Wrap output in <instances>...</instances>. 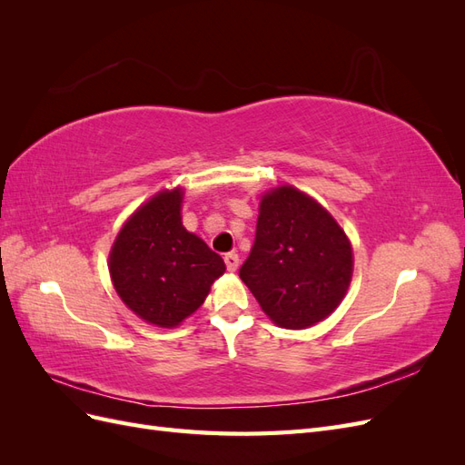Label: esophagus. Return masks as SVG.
Here are the masks:
<instances>
[{"mask_svg":"<svg viewBox=\"0 0 465 465\" xmlns=\"http://www.w3.org/2000/svg\"><path fill=\"white\" fill-rule=\"evenodd\" d=\"M238 263H241V260H238V254H234V252H229V254H224V265H227L229 272H236L238 270Z\"/></svg>","mask_w":465,"mask_h":465,"instance_id":"obj_1","label":"esophagus"}]
</instances>
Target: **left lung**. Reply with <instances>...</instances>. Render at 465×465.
<instances>
[{"instance_id":"8db88e82","label":"left lung","mask_w":465,"mask_h":465,"mask_svg":"<svg viewBox=\"0 0 465 465\" xmlns=\"http://www.w3.org/2000/svg\"><path fill=\"white\" fill-rule=\"evenodd\" d=\"M241 279L277 326L304 330L345 297L353 250L318 202L291 186L265 193Z\"/></svg>"}]
</instances>
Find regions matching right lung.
<instances>
[{
  "instance_id": "obj_1",
  "label": "right lung",
  "mask_w": 465,
  "mask_h": 465,
  "mask_svg": "<svg viewBox=\"0 0 465 465\" xmlns=\"http://www.w3.org/2000/svg\"><path fill=\"white\" fill-rule=\"evenodd\" d=\"M182 190L161 192L124 224L110 252L120 299L149 323L174 328L203 304L224 262L180 217Z\"/></svg>"
}]
</instances>
